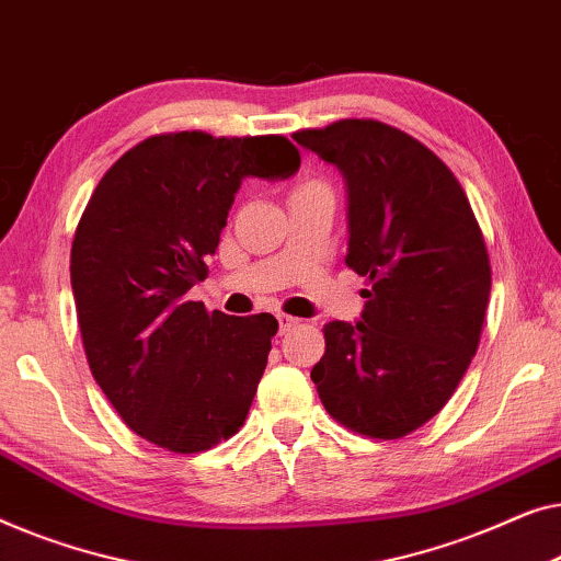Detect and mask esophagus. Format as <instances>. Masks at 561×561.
Here are the masks:
<instances>
[{
	"label": "esophagus",
	"instance_id": "esophagus-1",
	"mask_svg": "<svg viewBox=\"0 0 561 561\" xmlns=\"http://www.w3.org/2000/svg\"><path fill=\"white\" fill-rule=\"evenodd\" d=\"M277 320H279V333H287V330L299 325L297 318H291V314H284V312L277 314Z\"/></svg>",
	"mask_w": 561,
	"mask_h": 561
}]
</instances>
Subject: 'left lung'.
I'll list each match as a JSON object with an SVG mask.
<instances>
[{"label":"left lung","mask_w":561,"mask_h":561,"mask_svg":"<svg viewBox=\"0 0 561 561\" xmlns=\"http://www.w3.org/2000/svg\"><path fill=\"white\" fill-rule=\"evenodd\" d=\"M348 193L345 264L374 287L360 320L325 328L312 368L333 420L376 439L430 422L478 351L491 264L470 201L435 152L370 119L291 134Z\"/></svg>","instance_id":"1"}]
</instances>
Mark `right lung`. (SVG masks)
<instances>
[{
  "label": "right lung",
  "mask_w": 561,
  "mask_h": 561,
  "mask_svg": "<svg viewBox=\"0 0 561 561\" xmlns=\"http://www.w3.org/2000/svg\"><path fill=\"white\" fill-rule=\"evenodd\" d=\"M297 170V147L274 134H160L122 154L85 205L70 249L85 358L152 445L203 453L247 420L277 320L208 312L185 295L205 279L243 180Z\"/></svg>",
  "instance_id": "obj_1"
}]
</instances>
